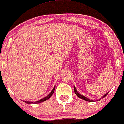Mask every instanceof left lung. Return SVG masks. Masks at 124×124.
I'll use <instances>...</instances> for the list:
<instances>
[{
	"mask_svg": "<svg viewBox=\"0 0 124 124\" xmlns=\"http://www.w3.org/2000/svg\"><path fill=\"white\" fill-rule=\"evenodd\" d=\"M74 91H75V94H76V95L77 96L79 97L80 98V99L84 100L87 101H89V102H94V101H94V100H90V99H88V98L86 97H85V96H82V95H81L80 94H79V93L78 92V91H77L76 87H75V86H74ZM108 93H109V92H108V93H107L106 94L104 95L103 97H102V99H103V98L104 97H106V96H107V95L108 94ZM99 100H100V99H99V100H97V101H99Z\"/></svg>",
	"mask_w": 124,
	"mask_h": 124,
	"instance_id": "left-lung-1",
	"label": "left lung"
}]
</instances>
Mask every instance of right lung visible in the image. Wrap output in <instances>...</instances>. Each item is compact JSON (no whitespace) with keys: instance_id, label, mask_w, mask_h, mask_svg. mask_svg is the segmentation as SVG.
Wrapping results in <instances>:
<instances>
[{"instance_id":"obj_1","label":"right lung","mask_w":124,"mask_h":124,"mask_svg":"<svg viewBox=\"0 0 124 124\" xmlns=\"http://www.w3.org/2000/svg\"><path fill=\"white\" fill-rule=\"evenodd\" d=\"M55 87H54V89H52V91H51V93H49V94H48L47 96L43 98V99H42L39 100H38V101H37L36 102H34V103H33V102L26 101H24L25 103H27V104H32V103H33V104H38V103H42V102L44 101H45V100H46L49 99V98H50L52 96V94H53V93H54V91H55Z\"/></svg>"}]
</instances>
